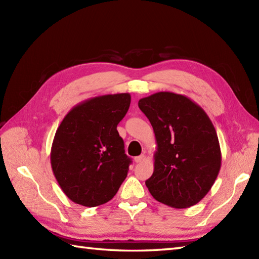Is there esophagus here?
<instances>
[{"label": "esophagus", "mask_w": 259, "mask_h": 259, "mask_svg": "<svg viewBox=\"0 0 259 259\" xmlns=\"http://www.w3.org/2000/svg\"><path fill=\"white\" fill-rule=\"evenodd\" d=\"M146 159V157H145V155H141V156H138V157H136L135 158V161L137 162V163H139V162H141V161H144Z\"/></svg>", "instance_id": "obj_1"}]
</instances>
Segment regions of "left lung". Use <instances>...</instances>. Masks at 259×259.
<instances>
[{"mask_svg": "<svg viewBox=\"0 0 259 259\" xmlns=\"http://www.w3.org/2000/svg\"><path fill=\"white\" fill-rule=\"evenodd\" d=\"M138 106L157 140L155 170L146 181L156 200L188 208L210 190L222 166L216 129L201 107L172 92L142 98Z\"/></svg>", "mask_w": 259, "mask_h": 259, "instance_id": "obj_1", "label": "left lung"}]
</instances>
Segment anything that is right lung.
<instances>
[{"label":"right lung","instance_id":"right-lung-1","mask_svg":"<svg viewBox=\"0 0 259 259\" xmlns=\"http://www.w3.org/2000/svg\"><path fill=\"white\" fill-rule=\"evenodd\" d=\"M129 93L91 98L68 112L54 136L51 167L69 199L85 207L111 200L128 175L117 125L130 107Z\"/></svg>","mask_w":259,"mask_h":259}]
</instances>
